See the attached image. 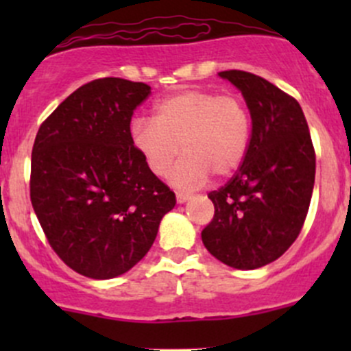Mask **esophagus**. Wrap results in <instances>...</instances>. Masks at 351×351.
I'll return each mask as SVG.
<instances>
[{"mask_svg": "<svg viewBox=\"0 0 351 351\" xmlns=\"http://www.w3.org/2000/svg\"><path fill=\"white\" fill-rule=\"evenodd\" d=\"M186 200H190L189 193H183V192L176 193V202H178V204H185Z\"/></svg>", "mask_w": 351, "mask_h": 351, "instance_id": "34e87169", "label": "esophagus"}]
</instances>
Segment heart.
I'll return each mask as SVG.
<instances>
[{
    "mask_svg": "<svg viewBox=\"0 0 351 351\" xmlns=\"http://www.w3.org/2000/svg\"><path fill=\"white\" fill-rule=\"evenodd\" d=\"M251 113L238 95L185 90L154 105V119L137 117L130 123V141L156 176L168 173L173 185L193 189L215 175L238 171L251 141Z\"/></svg>",
    "mask_w": 351,
    "mask_h": 351,
    "instance_id": "heart-1",
    "label": "heart"
}]
</instances>
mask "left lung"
I'll list each match as a JSON object with an SVG mask.
<instances>
[{"label": "left lung", "mask_w": 351, "mask_h": 351, "mask_svg": "<svg viewBox=\"0 0 351 351\" xmlns=\"http://www.w3.org/2000/svg\"><path fill=\"white\" fill-rule=\"evenodd\" d=\"M251 113L246 158L231 180L208 193L214 219L202 231L212 256L238 270L265 267L292 246L309 210L316 153L299 101L246 71H222Z\"/></svg>", "instance_id": "8db88e82"}]
</instances>
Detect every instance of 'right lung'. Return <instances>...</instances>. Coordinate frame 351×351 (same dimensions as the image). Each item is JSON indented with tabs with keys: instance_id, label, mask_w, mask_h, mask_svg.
<instances>
[{
	"instance_id": "add662e5",
	"label": "right lung",
	"mask_w": 351,
	"mask_h": 351,
	"mask_svg": "<svg viewBox=\"0 0 351 351\" xmlns=\"http://www.w3.org/2000/svg\"><path fill=\"white\" fill-rule=\"evenodd\" d=\"M144 83L83 84L42 122L32 149L30 200L49 244L69 268L107 280L139 263L176 204L130 141Z\"/></svg>"
}]
</instances>
